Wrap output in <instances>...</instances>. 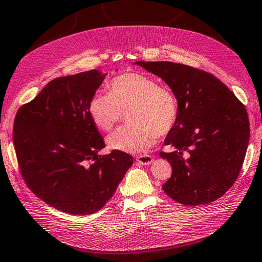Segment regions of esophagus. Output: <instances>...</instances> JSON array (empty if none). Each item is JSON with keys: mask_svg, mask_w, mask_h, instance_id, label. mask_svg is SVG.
Masks as SVG:
<instances>
[{"mask_svg": "<svg viewBox=\"0 0 262 262\" xmlns=\"http://www.w3.org/2000/svg\"><path fill=\"white\" fill-rule=\"evenodd\" d=\"M136 161L138 164H141V165H149V164L153 163V157L150 155H138L136 157Z\"/></svg>", "mask_w": 262, "mask_h": 262, "instance_id": "1", "label": "esophagus"}]
</instances>
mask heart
Listing matches in <instances>:
<instances>
[{
    "instance_id": "1",
    "label": "heart",
    "mask_w": 262,
    "mask_h": 262,
    "mask_svg": "<svg viewBox=\"0 0 262 262\" xmlns=\"http://www.w3.org/2000/svg\"><path fill=\"white\" fill-rule=\"evenodd\" d=\"M108 93H97L88 102V114L97 128L112 130L127 113L129 124L107 137L111 149L141 153L156 137L171 132L179 118V101L173 91L160 86L155 78L141 72H127L107 83Z\"/></svg>"
}]
</instances>
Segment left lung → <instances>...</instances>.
<instances>
[{"label": "left lung", "mask_w": 262, "mask_h": 262, "mask_svg": "<svg viewBox=\"0 0 262 262\" xmlns=\"http://www.w3.org/2000/svg\"><path fill=\"white\" fill-rule=\"evenodd\" d=\"M165 81L179 101V118L161 151L172 166L163 184L169 198L184 205L208 204L234 184L250 138L243 103L212 74L190 66L137 61Z\"/></svg>", "instance_id": "1"}]
</instances>
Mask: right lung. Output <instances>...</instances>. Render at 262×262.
I'll return each mask as SVG.
<instances>
[{
  "label": "right lung",
  "mask_w": 262,
  "mask_h": 262,
  "mask_svg": "<svg viewBox=\"0 0 262 262\" xmlns=\"http://www.w3.org/2000/svg\"><path fill=\"white\" fill-rule=\"evenodd\" d=\"M107 75L89 70L53 79L16 113L13 144L22 178L36 196L70 214L105 206L132 164L120 150L98 155L105 143L88 102Z\"/></svg>",
  "instance_id": "1"
}]
</instances>
